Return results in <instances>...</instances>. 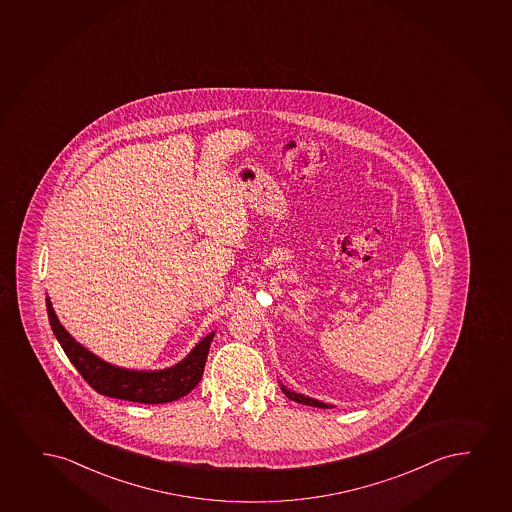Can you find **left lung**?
<instances>
[{"label":"left lung","instance_id":"8db88e82","mask_svg":"<svg viewBox=\"0 0 512 512\" xmlns=\"http://www.w3.org/2000/svg\"><path fill=\"white\" fill-rule=\"evenodd\" d=\"M280 389L284 391V395L292 400V402L303 403V405H310V407H318V408H332L334 405H330V403L320 402V400H315V398H310V396L301 395V393H296V391H291V389L285 388L284 384L280 382Z\"/></svg>","mask_w":512,"mask_h":512}]
</instances>
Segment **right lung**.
Listing matches in <instances>:
<instances>
[{
	"instance_id": "obj_1",
	"label": "right lung",
	"mask_w": 512,
	"mask_h": 512,
	"mask_svg": "<svg viewBox=\"0 0 512 512\" xmlns=\"http://www.w3.org/2000/svg\"><path fill=\"white\" fill-rule=\"evenodd\" d=\"M46 311H48V320L52 325L53 334L57 337L65 355L78 369L83 379L100 395L128 400V402L156 405V403L175 402L178 398L188 395L201 382L214 332L202 337L199 344H195L194 350L173 367L162 370L123 369L105 362L100 356L86 350L83 344H79L64 329V325L60 324L48 296H46Z\"/></svg>"
}]
</instances>
